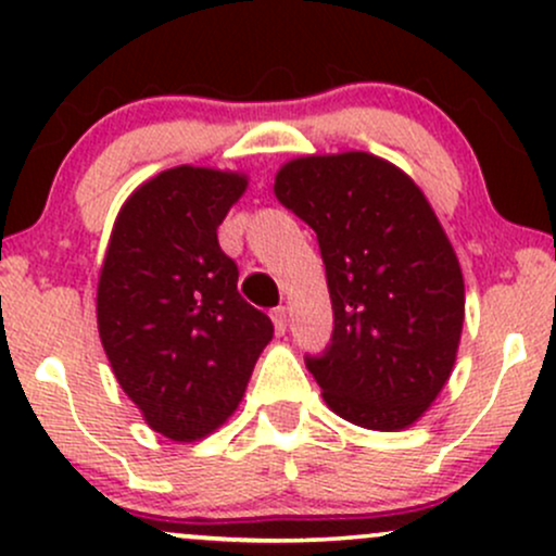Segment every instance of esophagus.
I'll use <instances>...</instances> for the list:
<instances>
[{
  "instance_id": "esophagus-1",
  "label": "esophagus",
  "mask_w": 556,
  "mask_h": 556,
  "mask_svg": "<svg viewBox=\"0 0 556 556\" xmlns=\"http://www.w3.org/2000/svg\"><path fill=\"white\" fill-rule=\"evenodd\" d=\"M271 321H274V329H277V334H285V329H287V308H285V305H277V308L271 311Z\"/></svg>"
}]
</instances>
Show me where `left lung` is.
I'll use <instances>...</instances> for the list:
<instances>
[{"label":"left lung","mask_w":556,"mask_h":556,"mask_svg":"<svg viewBox=\"0 0 556 556\" xmlns=\"http://www.w3.org/2000/svg\"><path fill=\"white\" fill-rule=\"evenodd\" d=\"M274 195L316 232L334 311L321 355H305L337 416L397 431L429 410L455 366L465 285L437 214L405 172L366 154L303 156Z\"/></svg>","instance_id":"1"}]
</instances>
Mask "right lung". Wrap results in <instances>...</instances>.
Masks as SVG:
<instances>
[{"mask_svg": "<svg viewBox=\"0 0 556 556\" xmlns=\"http://www.w3.org/2000/svg\"><path fill=\"white\" fill-rule=\"evenodd\" d=\"M245 175L175 167L143 182L114 222L96 316L119 387L172 442L232 416L271 318L238 292V264L216 240Z\"/></svg>", "mask_w": 556, "mask_h": 556, "instance_id": "obj_1", "label": "right lung"}]
</instances>
